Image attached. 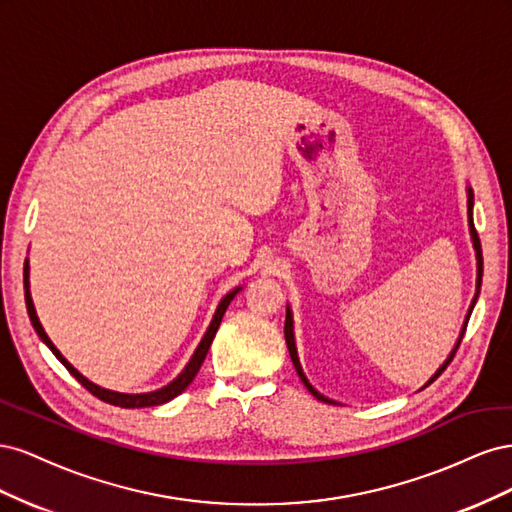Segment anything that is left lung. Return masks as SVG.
I'll return each mask as SVG.
<instances>
[{
  "label": "left lung",
  "instance_id": "obj_1",
  "mask_svg": "<svg viewBox=\"0 0 512 512\" xmlns=\"http://www.w3.org/2000/svg\"><path fill=\"white\" fill-rule=\"evenodd\" d=\"M466 194H468V226H470V239H472V247H474V252H476V292H474V299H472V303H470V309H468V314H466V320H463V327H461V333H459V337H457V342H455V348L451 350V354L446 356V361L436 369V374H433L427 382H425V386H429L433 380H436L442 371L446 369V365L453 361V356H455V352H457V348H459V344H461V339H463V333H466V327H468V320H470V314H472V309H474V305H476V299H478V294H480V282H483V252H480V241H478V235H476V230H474V218H472V209H474V192H472V188L468 185L466 188ZM284 337H286V346H288V352H290V359H292V365H294V369H297V374H299V378H301V382L307 386V391L312 393L316 399H320V401H327V404H335L333 399H329V397H324L322 393H318L312 384H309V380H307V376L303 374V367H301V361H299V354H297V344H294V320H292V309H290V305H286V322H284ZM423 386V389H425Z\"/></svg>",
  "mask_w": 512,
  "mask_h": 512
}]
</instances>
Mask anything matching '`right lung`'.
<instances>
[{"mask_svg": "<svg viewBox=\"0 0 512 512\" xmlns=\"http://www.w3.org/2000/svg\"><path fill=\"white\" fill-rule=\"evenodd\" d=\"M23 277H25L23 282H25V305H27V314H29V320H32V324H34V329H36L38 337L42 339V342H44L46 346H49V350L57 356V359L61 361V365H64V367L70 371V374H72L76 380H79L91 395H96L98 399L106 401V404H113V406H119V408H151V406H162V404H166V401L175 399L177 395H181L185 389H188V386L192 384V380L196 378L200 365H203V361H205V356H207V352H209V348H211V342H213L215 333H218V329H220V322H222V318H224V312L228 309L230 301L237 297L239 290H243V286H237V288H232L230 292L224 294L222 301L218 303V307H215V314H213V318H211V322H209V327H207L203 339H200V344L196 346L194 354L190 356L188 365H185V367L181 369V374H179L175 380H170L168 384L162 386V389L149 391V393H119V391H111V389H102V386H98L96 382L87 380V378L81 374V371L76 369L72 363H68L66 356L55 348V344L51 342L49 335H46V331L42 329L40 318H38V314H36V307H34L32 292H29V260H25Z\"/></svg>", "mask_w": 512, "mask_h": 512, "instance_id": "add662e5", "label": "right lung"}]
</instances>
